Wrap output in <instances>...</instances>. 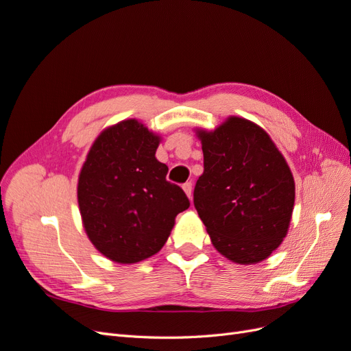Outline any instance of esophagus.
Instances as JSON below:
<instances>
[{
	"label": "esophagus",
	"instance_id": "obj_1",
	"mask_svg": "<svg viewBox=\"0 0 351 351\" xmlns=\"http://www.w3.org/2000/svg\"><path fill=\"white\" fill-rule=\"evenodd\" d=\"M183 190L186 192V195H187V197L192 200V193H193V187H192V183L190 182H187V183H184L183 184Z\"/></svg>",
	"mask_w": 351,
	"mask_h": 351
}]
</instances>
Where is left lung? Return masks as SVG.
<instances>
[{
    "instance_id": "8db88e82",
    "label": "left lung",
    "mask_w": 351,
    "mask_h": 351,
    "mask_svg": "<svg viewBox=\"0 0 351 351\" xmlns=\"http://www.w3.org/2000/svg\"><path fill=\"white\" fill-rule=\"evenodd\" d=\"M196 134L204 174L193 202L212 244L240 265L267 259L291 221L295 187L290 167L269 134L241 117Z\"/></svg>"
}]
</instances>
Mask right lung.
I'll return each instance as SVG.
<instances>
[{
	"label": "right lung",
	"instance_id": "right-lung-1",
	"mask_svg": "<svg viewBox=\"0 0 351 351\" xmlns=\"http://www.w3.org/2000/svg\"><path fill=\"white\" fill-rule=\"evenodd\" d=\"M161 137L134 119L105 129L93 142L77 183L83 227L105 258L136 263L165 244L176 217L190 206L167 182L155 158Z\"/></svg>",
	"mask_w": 351,
	"mask_h": 351
}]
</instances>
